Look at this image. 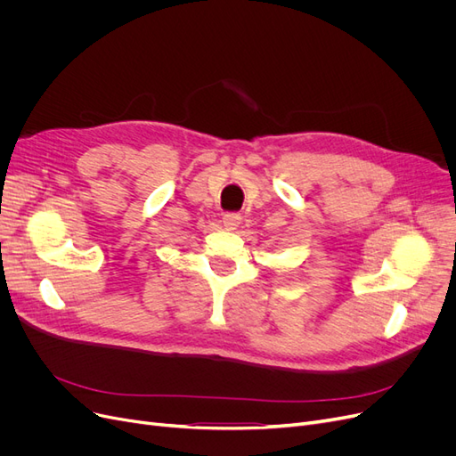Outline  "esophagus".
Wrapping results in <instances>:
<instances>
[{"label":"esophagus","mask_w":456,"mask_h":456,"mask_svg":"<svg viewBox=\"0 0 456 456\" xmlns=\"http://www.w3.org/2000/svg\"><path fill=\"white\" fill-rule=\"evenodd\" d=\"M222 222H224V227L227 231H234L238 225H240L242 216L236 214V212H227V214H224V220Z\"/></svg>","instance_id":"obj_1"}]
</instances>
